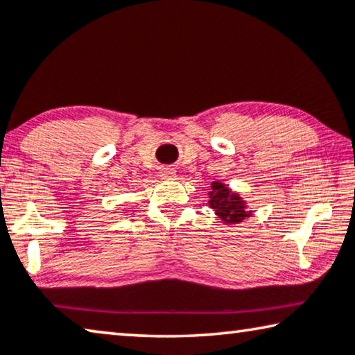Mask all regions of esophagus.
Segmentation results:
<instances>
[{
    "label": "esophagus",
    "mask_w": 355,
    "mask_h": 355,
    "mask_svg": "<svg viewBox=\"0 0 355 355\" xmlns=\"http://www.w3.org/2000/svg\"><path fill=\"white\" fill-rule=\"evenodd\" d=\"M159 175L166 180H173L177 177V171L173 167H162L159 171Z\"/></svg>",
    "instance_id": "1"
}]
</instances>
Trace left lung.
Listing matches in <instances>:
<instances>
[{
  "instance_id": "8db88e82",
  "label": "left lung",
  "mask_w": 355,
  "mask_h": 355,
  "mask_svg": "<svg viewBox=\"0 0 355 355\" xmlns=\"http://www.w3.org/2000/svg\"><path fill=\"white\" fill-rule=\"evenodd\" d=\"M208 198V204L226 224H237L251 216V211L246 210V204L240 194L230 191L224 183L213 182Z\"/></svg>"
}]
</instances>
